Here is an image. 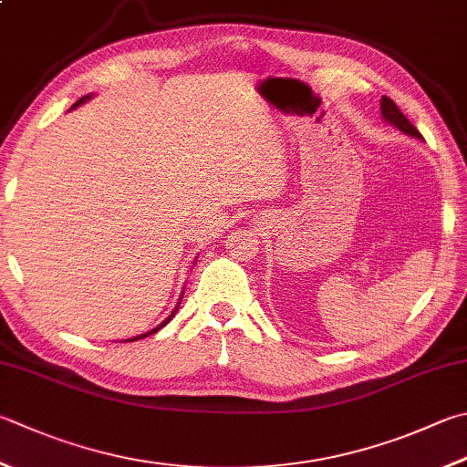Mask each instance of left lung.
Listing matches in <instances>:
<instances>
[{
    "label": "left lung",
    "instance_id": "1",
    "mask_svg": "<svg viewBox=\"0 0 467 467\" xmlns=\"http://www.w3.org/2000/svg\"><path fill=\"white\" fill-rule=\"evenodd\" d=\"M380 109H382L384 121H389V124H392L394 128H399V130L404 131V134H407V136L423 140V136L419 134V130H417L415 126H412L407 118L402 116V111L397 108V103H394V101L390 99V97H382Z\"/></svg>",
    "mask_w": 467,
    "mask_h": 467
}]
</instances>
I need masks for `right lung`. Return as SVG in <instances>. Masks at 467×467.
<instances>
[{"label": "right lung", "mask_w": 467, "mask_h": 467, "mask_svg": "<svg viewBox=\"0 0 467 467\" xmlns=\"http://www.w3.org/2000/svg\"><path fill=\"white\" fill-rule=\"evenodd\" d=\"M89 97H91V95H85V97H81V99H78V101H77V103H75V105H73V108H70V109H75V108H78V105H81V103H85L87 99H89ZM181 298H182V296H181ZM179 305H181V303H179ZM177 309H179V306H177ZM177 309H174V311L171 313V317H169V319H164V321H162L161 325H158V327H154L152 331H148V333H142V336H136V337H131V339H126V341H136V339H142V337H148V336H152V333H156L158 329H162V327H164V325H166V323H169V321L172 319V317H174V313H177Z\"/></svg>", "instance_id": "add662e5"}]
</instances>
